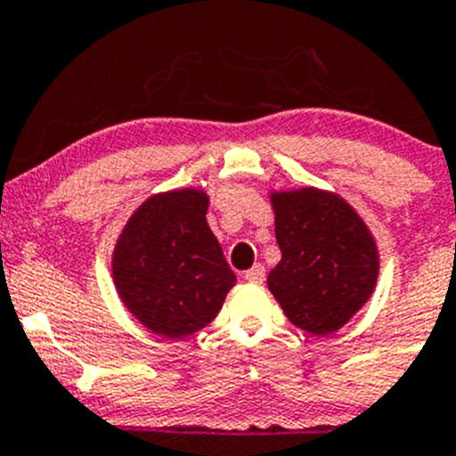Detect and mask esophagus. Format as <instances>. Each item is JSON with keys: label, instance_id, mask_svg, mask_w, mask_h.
Returning <instances> with one entry per match:
<instances>
[{"label": "esophagus", "instance_id": "obj_1", "mask_svg": "<svg viewBox=\"0 0 456 456\" xmlns=\"http://www.w3.org/2000/svg\"><path fill=\"white\" fill-rule=\"evenodd\" d=\"M243 279H246V281H250V283H264V279H265V268L261 264H256V265H252L250 270H246V274H243Z\"/></svg>", "mask_w": 456, "mask_h": 456}]
</instances>
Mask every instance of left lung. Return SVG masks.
Wrapping results in <instances>:
<instances>
[{
	"label": "left lung",
	"mask_w": 456,
	"mask_h": 456,
	"mask_svg": "<svg viewBox=\"0 0 456 456\" xmlns=\"http://www.w3.org/2000/svg\"><path fill=\"white\" fill-rule=\"evenodd\" d=\"M281 261L268 288L283 314L308 335L344 328L375 292L379 248L370 228L341 195L305 186L273 191Z\"/></svg>",
	"instance_id": "obj_1"
}]
</instances>
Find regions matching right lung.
I'll return each mask as SVG.
<instances>
[{
    "instance_id": "add662e5",
    "label": "right lung",
    "mask_w": 456,
    "mask_h": 456,
    "mask_svg": "<svg viewBox=\"0 0 456 456\" xmlns=\"http://www.w3.org/2000/svg\"><path fill=\"white\" fill-rule=\"evenodd\" d=\"M204 188L151 195L112 250V281L130 314L152 335L186 339L222 310L237 277L206 222Z\"/></svg>"
}]
</instances>
